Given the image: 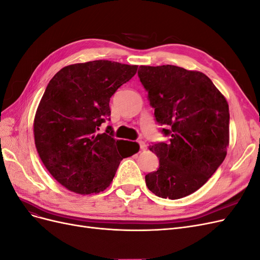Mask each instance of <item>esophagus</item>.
Here are the masks:
<instances>
[{"label": "esophagus", "instance_id": "esophagus-1", "mask_svg": "<svg viewBox=\"0 0 260 260\" xmlns=\"http://www.w3.org/2000/svg\"><path fill=\"white\" fill-rule=\"evenodd\" d=\"M139 144H140V148L142 149V151H145V149H146V144L143 142V141H139Z\"/></svg>", "mask_w": 260, "mask_h": 260}]
</instances>
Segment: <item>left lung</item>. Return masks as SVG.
I'll list each match as a JSON object with an SVG mask.
<instances>
[{
	"instance_id": "8db88e82",
	"label": "left lung",
	"mask_w": 260,
	"mask_h": 260,
	"mask_svg": "<svg viewBox=\"0 0 260 260\" xmlns=\"http://www.w3.org/2000/svg\"><path fill=\"white\" fill-rule=\"evenodd\" d=\"M155 118L168 143L149 146L159 168L145 176L148 190L178 200L198 191L215 174L229 146V105L209 78L174 65L140 66Z\"/></svg>"
}]
</instances>
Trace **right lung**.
I'll return each mask as SVG.
<instances>
[{
	"label": "right lung",
	"instance_id": "1",
	"mask_svg": "<svg viewBox=\"0 0 260 260\" xmlns=\"http://www.w3.org/2000/svg\"><path fill=\"white\" fill-rule=\"evenodd\" d=\"M137 69L103 59L79 62L61 68L46 86L35 116V143L45 168L67 190L103 192L120 161L139 152L138 143L114 139L111 127L98 132L111 116L109 100Z\"/></svg>",
	"mask_w": 260,
	"mask_h": 260
}]
</instances>
